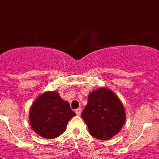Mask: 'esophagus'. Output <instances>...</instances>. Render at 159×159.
I'll return each instance as SVG.
<instances>
[{
    "label": "esophagus",
    "instance_id": "obj_1",
    "mask_svg": "<svg viewBox=\"0 0 159 159\" xmlns=\"http://www.w3.org/2000/svg\"><path fill=\"white\" fill-rule=\"evenodd\" d=\"M75 112H76V114H77V116H80V115H81V113H82V109L81 108L77 109V110L75 111Z\"/></svg>",
    "mask_w": 159,
    "mask_h": 159
}]
</instances>
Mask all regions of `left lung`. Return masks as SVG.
<instances>
[{
    "instance_id": "8db88e82",
    "label": "left lung",
    "mask_w": 159,
    "mask_h": 159,
    "mask_svg": "<svg viewBox=\"0 0 159 159\" xmlns=\"http://www.w3.org/2000/svg\"><path fill=\"white\" fill-rule=\"evenodd\" d=\"M82 118L91 135L101 140H108L120 131L126 117L119 97L108 88L101 87L90 92Z\"/></svg>"
}]
</instances>
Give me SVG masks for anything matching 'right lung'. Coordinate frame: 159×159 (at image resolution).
Masks as SVG:
<instances>
[{
  "label": "right lung",
  "mask_w": 159,
  "mask_h": 159,
  "mask_svg": "<svg viewBox=\"0 0 159 159\" xmlns=\"http://www.w3.org/2000/svg\"><path fill=\"white\" fill-rule=\"evenodd\" d=\"M75 116L68 102L53 91L43 92L37 97L30 107L29 119L31 128L37 134L50 139L61 135Z\"/></svg>",
  "instance_id": "obj_1"
}]
</instances>
